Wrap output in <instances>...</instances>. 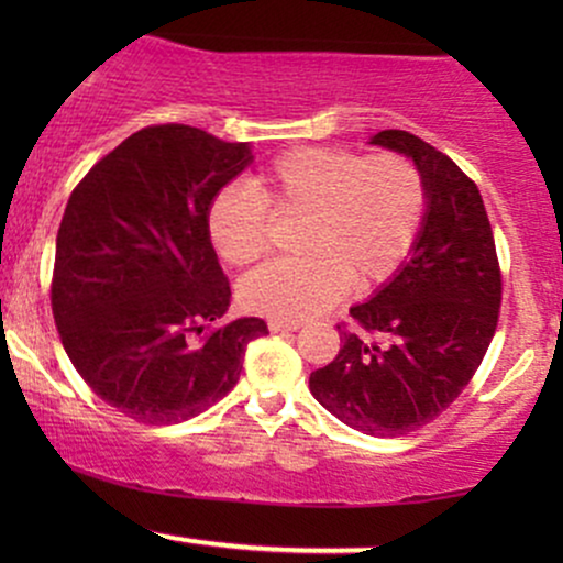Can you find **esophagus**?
I'll list each match as a JSON object with an SVG mask.
<instances>
[{
	"mask_svg": "<svg viewBox=\"0 0 563 563\" xmlns=\"http://www.w3.org/2000/svg\"><path fill=\"white\" fill-rule=\"evenodd\" d=\"M267 328L273 333H288V331H296L299 328V322H288V320H269Z\"/></svg>",
	"mask_w": 563,
	"mask_h": 563,
	"instance_id": "34e87169",
	"label": "esophagus"
}]
</instances>
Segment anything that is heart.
Returning a JSON list of instances; mask_svg holds the SVG:
<instances>
[{"label": "heart", "mask_w": 563, "mask_h": 563, "mask_svg": "<svg viewBox=\"0 0 563 563\" xmlns=\"http://www.w3.org/2000/svg\"><path fill=\"white\" fill-rule=\"evenodd\" d=\"M426 179L402 153L290 147L249 185L217 190L206 232L230 267H249L269 249V214L303 217L296 262H273L241 283V303L273 320H307L344 296L384 286L416 249L426 217Z\"/></svg>", "instance_id": "obj_1"}]
</instances>
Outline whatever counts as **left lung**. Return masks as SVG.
<instances>
[{"instance_id": "obj_1", "label": "left lung", "mask_w": 563, "mask_h": 563, "mask_svg": "<svg viewBox=\"0 0 563 563\" xmlns=\"http://www.w3.org/2000/svg\"><path fill=\"white\" fill-rule=\"evenodd\" d=\"M371 142L421 169L423 228L410 262L371 301L349 309L373 339L339 325L344 346L309 376V391L363 434L402 437L434 421L474 378L495 335L503 280L474 179L402 129H384Z\"/></svg>"}]
</instances>
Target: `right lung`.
I'll use <instances>...</instances> for the list:
<instances>
[{
	"instance_id": "add662e5",
	"label": "right lung",
	"mask_w": 563,
	"mask_h": 563,
	"mask_svg": "<svg viewBox=\"0 0 563 563\" xmlns=\"http://www.w3.org/2000/svg\"><path fill=\"white\" fill-rule=\"evenodd\" d=\"M254 161L245 142L158 124L100 158L70 192L55 243L53 314L102 402L179 423L241 378L267 322H224L230 283L206 232L209 200Z\"/></svg>"
}]
</instances>
